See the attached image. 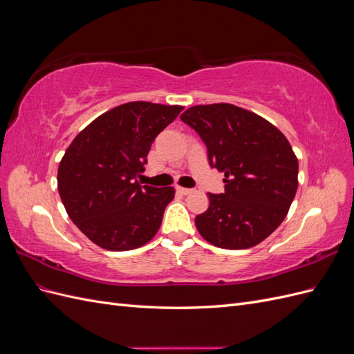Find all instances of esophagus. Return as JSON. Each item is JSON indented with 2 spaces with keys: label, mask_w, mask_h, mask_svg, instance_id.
<instances>
[{
  "label": "esophagus",
  "mask_w": 354,
  "mask_h": 354,
  "mask_svg": "<svg viewBox=\"0 0 354 354\" xmlns=\"http://www.w3.org/2000/svg\"><path fill=\"white\" fill-rule=\"evenodd\" d=\"M176 189H177V192H178V194H181V195H189V194H192V192H194V189H187V187H180V186H177Z\"/></svg>",
  "instance_id": "1"
}]
</instances>
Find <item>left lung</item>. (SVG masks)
<instances>
[{
	"instance_id": "8db88e82",
	"label": "left lung",
	"mask_w": 354,
	"mask_h": 354,
	"mask_svg": "<svg viewBox=\"0 0 354 354\" xmlns=\"http://www.w3.org/2000/svg\"><path fill=\"white\" fill-rule=\"evenodd\" d=\"M181 121L207 145L224 174V194H208L195 218L201 236L224 250L259 245L279 227L298 187V159L288 138L260 115L230 103L192 106Z\"/></svg>"
}]
</instances>
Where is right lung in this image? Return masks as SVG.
<instances>
[{
	"mask_svg": "<svg viewBox=\"0 0 354 354\" xmlns=\"http://www.w3.org/2000/svg\"><path fill=\"white\" fill-rule=\"evenodd\" d=\"M183 106L130 102L102 113L73 138L57 169L69 218L108 251H130L151 241L173 201L174 187L140 186L155 137Z\"/></svg>",
	"mask_w": 354,
	"mask_h": 354,
	"instance_id": "add662e5",
	"label": "right lung"
}]
</instances>
